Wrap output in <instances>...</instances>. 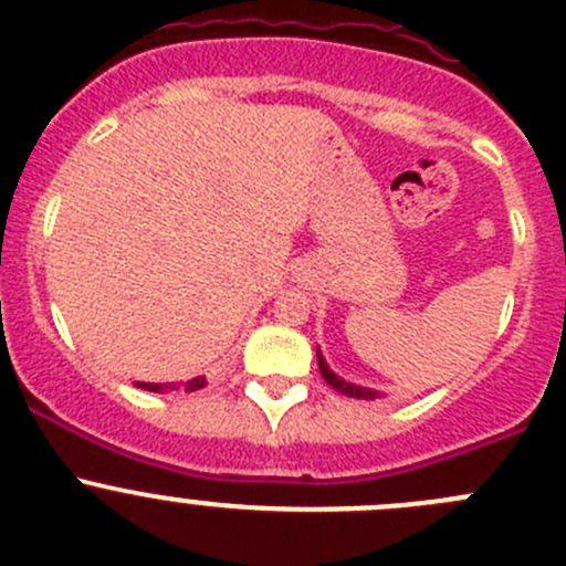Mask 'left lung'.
<instances>
[{
    "mask_svg": "<svg viewBox=\"0 0 566 566\" xmlns=\"http://www.w3.org/2000/svg\"><path fill=\"white\" fill-rule=\"evenodd\" d=\"M317 364H319V375H323L325 384H328L331 389H336L339 394H347V397H356V399H375V397H378V391L361 389V386H353V384H347V380H342L339 375L331 373L328 364H325V358L319 356V353H317Z\"/></svg>",
    "mask_w": 566,
    "mask_h": 566,
    "instance_id": "8db88e82",
    "label": "left lung"
}]
</instances>
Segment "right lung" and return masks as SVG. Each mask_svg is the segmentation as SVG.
Wrapping results in <instances>:
<instances>
[{"mask_svg":"<svg viewBox=\"0 0 566 566\" xmlns=\"http://www.w3.org/2000/svg\"><path fill=\"white\" fill-rule=\"evenodd\" d=\"M136 386L145 391H164V386H158V384H136ZM202 386H205V378H193L186 384V391H197V389H202Z\"/></svg>","mask_w":566,"mask_h":566,"instance_id":"add662e5","label":"right lung"}]
</instances>
